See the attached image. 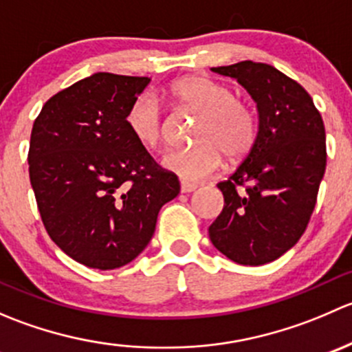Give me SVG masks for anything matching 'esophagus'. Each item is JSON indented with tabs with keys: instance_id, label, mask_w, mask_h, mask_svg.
Returning a JSON list of instances; mask_svg holds the SVG:
<instances>
[{
	"instance_id": "34e87169",
	"label": "esophagus",
	"mask_w": 352,
	"mask_h": 352,
	"mask_svg": "<svg viewBox=\"0 0 352 352\" xmlns=\"http://www.w3.org/2000/svg\"><path fill=\"white\" fill-rule=\"evenodd\" d=\"M197 189L196 184H190V182H180V190H182L184 194H189V192H194V190Z\"/></svg>"
}]
</instances>
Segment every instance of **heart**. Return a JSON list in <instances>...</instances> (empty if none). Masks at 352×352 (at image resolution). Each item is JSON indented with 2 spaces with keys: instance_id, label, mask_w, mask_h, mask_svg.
Masks as SVG:
<instances>
[{
  "instance_id": "obj_1",
  "label": "heart",
  "mask_w": 352,
  "mask_h": 352,
  "mask_svg": "<svg viewBox=\"0 0 352 352\" xmlns=\"http://www.w3.org/2000/svg\"><path fill=\"white\" fill-rule=\"evenodd\" d=\"M168 97L182 109L202 113L192 148L163 155L162 166L184 182H197L219 168L223 155L235 162L252 150L257 136L255 116L225 83L206 76H186L168 87ZM131 136L144 148H156L165 136V117L151 95H141L126 113Z\"/></svg>"
}]
</instances>
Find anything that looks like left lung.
<instances>
[{
  "label": "left lung",
  "instance_id": "8db88e82",
  "mask_svg": "<svg viewBox=\"0 0 352 352\" xmlns=\"http://www.w3.org/2000/svg\"><path fill=\"white\" fill-rule=\"evenodd\" d=\"M235 78L257 104L258 131L243 162L218 184L225 208L209 226L230 261L262 265L300 240L325 173V127L308 91L264 63L211 67Z\"/></svg>",
  "mask_w": 352,
  "mask_h": 352
}]
</instances>
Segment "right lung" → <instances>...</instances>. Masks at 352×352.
Wrapping results in <instances>:
<instances>
[{
  "label": "right lung",
  "mask_w": 352,
  "mask_h": 352,
  "mask_svg": "<svg viewBox=\"0 0 352 352\" xmlns=\"http://www.w3.org/2000/svg\"><path fill=\"white\" fill-rule=\"evenodd\" d=\"M146 76L95 73L49 98L32 127L28 173L52 242L91 269L122 267L180 192L126 126Z\"/></svg>",
  "instance_id": "right-lung-1"
}]
</instances>
